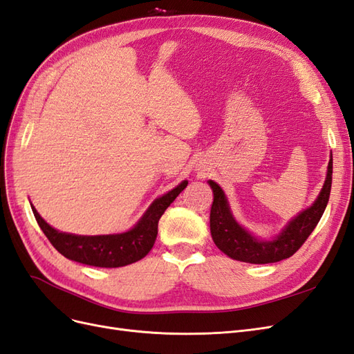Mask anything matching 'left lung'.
Instances as JSON below:
<instances>
[{"label":"left lung","mask_w":354,"mask_h":354,"mask_svg":"<svg viewBox=\"0 0 354 354\" xmlns=\"http://www.w3.org/2000/svg\"><path fill=\"white\" fill-rule=\"evenodd\" d=\"M208 185L214 194L209 214V229L217 248L230 259L243 263H277L289 259L299 250V246L306 242L322 217L330 194L332 155L328 162L325 183L316 201L308 208L298 212L294 218L289 220L281 233L273 239H261L241 226L233 216L223 189L212 180H208Z\"/></svg>","instance_id":"obj_1"}]
</instances>
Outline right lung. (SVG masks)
<instances>
[{"mask_svg":"<svg viewBox=\"0 0 354 354\" xmlns=\"http://www.w3.org/2000/svg\"><path fill=\"white\" fill-rule=\"evenodd\" d=\"M187 183V180H183L173 190L156 198L151 203V207L146 209L142 218L130 230L124 233L84 236V234L60 232L51 227L39 216L34 205H30V208L41 230L44 232L51 245L63 257L81 264L112 269V267H122L136 263L149 254L156 241L158 221L160 216L171 205V202L186 189Z\"/></svg>","mask_w":354,"mask_h":354,"instance_id":"1","label":"right lung"}]
</instances>
